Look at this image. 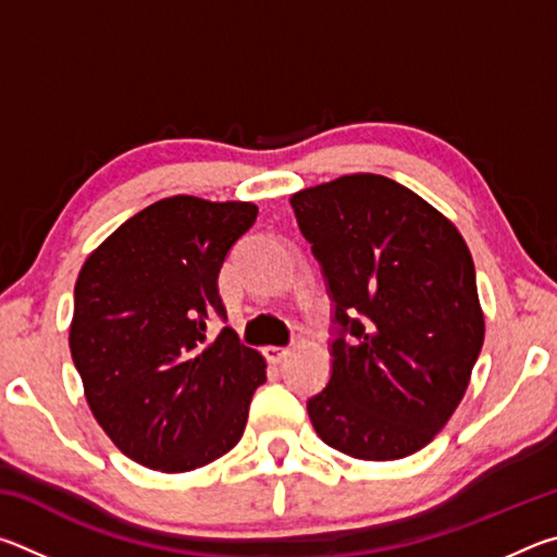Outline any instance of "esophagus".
Segmentation results:
<instances>
[{"label":"esophagus","instance_id":"esophagus-1","mask_svg":"<svg viewBox=\"0 0 557 557\" xmlns=\"http://www.w3.org/2000/svg\"><path fill=\"white\" fill-rule=\"evenodd\" d=\"M287 354H289V348H285V346H265V356L270 363H280L282 358H287Z\"/></svg>","mask_w":557,"mask_h":557}]
</instances>
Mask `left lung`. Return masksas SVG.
<instances>
[{
	"label": "left lung",
	"instance_id": "left-lung-1",
	"mask_svg": "<svg viewBox=\"0 0 557 557\" xmlns=\"http://www.w3.org/2000/svg\"><path fill=\"white\" fill-rule=\"evenodd\" d=\"M334 301L332 379L309 398L329 447L366 461L414 455L465 398L484 344L474 260L457 225L381 174L292 194Z\"/></svg>",
	"mask_w": 557,
	"mask_h": 557
}]
</instances>
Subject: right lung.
Returning <instances> with one entry per match:
<instances>
[{
  "label": "right lung",
  "mask_w": 557,
  "mask_h": 557,
  "mask_svg": "<svg viewBox=\"0 0 557 557\" xmlns=\"http://www.w3.org/2000/svg\"><path fill=\"white\" fill-rule=\"evenodd\" d=\"M258 219L248 201L169 196L132 215L75 280L71 356L98 425L137 465L178 474L243 437L265 358L225 319L219 272Z\"/></svg>",
  "instance_id": "1"
}]
</instances>
